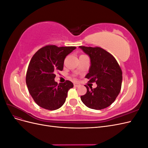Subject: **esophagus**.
Masks as SVG:
<instances>
[{"label": "esophagus", "instance_id": "esophagus-1", "mask_svg": "<svg viewBox=\"0 0 148 148\" xmlns=\"http://www.w3.org/2000/svg\"><path fill=\"white\" fill-rule=\"evenodd\" d=\"M79 86V84L78 83H74V86L75 87H78Z\"/></svg>", "mask_w": 148, "mask_h": 148}]
</instances>
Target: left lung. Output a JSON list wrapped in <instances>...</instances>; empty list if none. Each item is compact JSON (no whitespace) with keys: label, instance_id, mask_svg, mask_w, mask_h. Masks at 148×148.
<instances>
[{"label":"left lung","instance_id":"8db88e82","mask_svg":"<svg viewBox=\"0 0 148 148\" xmlns=\"http://www.w3.org/2000/svg\"><path fill=\"white\" fill-rule=\"evenodd\" d=\"M91 59L89 73L86 75L89 83L95 82L93 88L84 85L87 92L81 96L83 104L90 109L101 110L110 106L120 92L122 71L115 57L99 47L79 46Z\"/></svg>","mask_w":148,"mask_h":148}]
</instances>
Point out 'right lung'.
<instances>
[{
    "label": "right lung",
    "mask_w": 148,
    "mask_h": 148,
    "mask_svg": "<svg viewBox=\"0 0 148 148\" xmlns=\"http://www.w3.org/2000/svg\"><path fill=\"white\" fill-rule=\"evenodd\" d=\"M74 46H44L31 58L26 75L29 92L36 104L42 108L54 110L65 103L68 91L73 84L66 80L64 83L55 82L56 72L64 68V60Z\"/></svg>",
    "instance_id": "1"
}]
</instances>
